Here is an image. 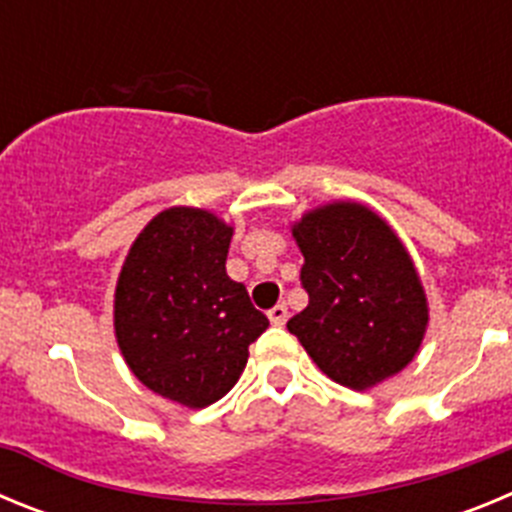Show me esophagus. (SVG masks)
<instances>
[{
	"label": "esophagus",
	"instance_id": "obj_1",
	"mask_svg": "<svg viewBox=\"0 0 512 512\" xmlns=\"http://www.w3.org/2000/svg\"><path fill=\"white\" fill-rule=\"evenodd\" d=\"M269 320L274 325H284L287 323V305H284V302H279V305H274L269 310Z\"/></svg>",
	"mask_w": 512,
	"mask_h": 512
}]
</instances>
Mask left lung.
Wrapping results in <instances>:
<instances>
[{
	"label": "left lung",
	"instance_id": "1",
	"mask_svg": "<svg viewBox=\"0 0 512 512\" xmlns=\"http://www.w3.org/2000/svg\"><path fill=\"white\" fill-rule=\"evenodd\" d=\"M305 256L300 271L310 302L289 333L333 382L351 390L402 372L428 328V300L405 243L361 202L307 210L292 225Z\"/></svg>",
	"mask_w": 512,
	"mask_h": 512
}]
</instances>
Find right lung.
Wrapping results in <instances>:
<instances>
[{
  "label": "right lung",
  "instance_id": "add662e5",
  "mask_svg": "<svg viewBox=\"0 0 512 512\" xmlns=\"http://www.w3.org/2000/svg\"><path fill=\"white\" fill-rule=\"evenodd\" d=\"M233 228L210 210L169 207L130 246L115 287V338L148 390L200 410L233 390L269 328L225 271Z\"/></svg>",
  "mask_w": 512,
  "mask_h": 512
}]
</instances>
